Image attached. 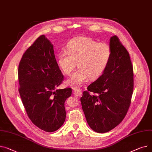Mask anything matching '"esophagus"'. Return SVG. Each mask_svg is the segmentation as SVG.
I'll list each match as a JSON object with an SVG mask.
<instances>
[{
    "label": "esophagus",
    "mask_w": 152,
    "mask_h": 152,
    "mask_svg": "<svg viewBox=\"0 0 152 152\" xmlns=\"http://www.w3.org/2000/svg\"><path fill=\"white\" fill-rule=\"evenodd\" d=\"M73 94L76 96V97L80 98L82 95V90L79 88L75 87L73 88Z\"/></svg>",
    "instance_id": "obj_1"
}]
</instances>
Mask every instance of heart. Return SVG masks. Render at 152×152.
<instances>
[{"mask_svg": "<svg viewBox=\"0 0 152 152\" xmlns=\"http://www.w3.org/2000/svg\"><path fill=\"white\" fill-rule=\"evenodd\" d=\"M112 48L106 43H99L88 37H79L68 45V52L63 50L58 56V64L62 72L70 75L76 67L78 69L67 80V84L78 87L87 79L95 80L107 67Z\"/></svg>", "mask_w": 152, "mask_h": 152, "instance_id": "obj_1", "label": "heart"}]
</instances>
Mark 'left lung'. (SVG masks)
Listing matches in <instances>:
<instances>
[{
    "label": "left lung",
    "instance_id": "obj_1",
    "mask_svg": "<svg viewBox=\"0 0 152 152\" xmlns=\"http://www.w3.org/2000/svg\"><path fill=\"white\" fill-rule=\"evenodd\" d=\"M110 46L112 57L107 67L80 98L88 125L99 133L108 132L124 120L134 89L133 66L128 50L117 35L110 38Z\"/></svg>",
    "mask_w": 152,
    "mask_h": 152
}]
</instances>
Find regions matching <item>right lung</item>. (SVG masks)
I'll return each mask as SVG.
<instances>
[{"instance_id": "add662e5", "label": "right lung", "mask_w": 152, "mask_h": 152, "mask_svg": "<svg viewBox=\"0 0 152 152\" xmlns=\"http://www.w3.org/2000/svg\"><path fill=\"white\" fill-rule=\"evenodd\" d=\"M64 79L53 45L40 35L20 60L18 90L30 120L46 132L57 130L65 120V102L72 90L69 87L57 89Z\"/></svg>"}]
</instances>
